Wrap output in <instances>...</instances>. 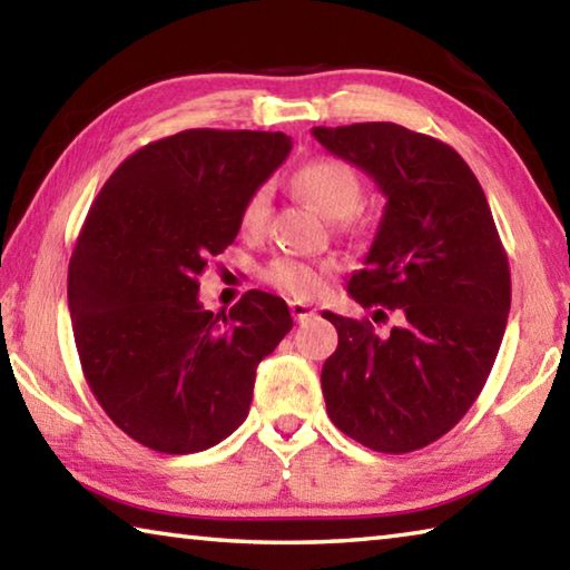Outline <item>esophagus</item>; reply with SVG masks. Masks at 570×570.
I'll return each instance as SVG.
<instances>
[{
  "mask_svg": "<svg viewBox=\"0 0 570 570\" xmlns=\"http://www.w3.org/2000/svg\"><path fill=\"white\" fill-rule=\"evenodd\" d=\"M288 312H292L296 322H304V320H308V316L316 314V308L312 304H304V302H288Z\"/></svg>",
  "mask_w": 570,
  "mask_h": 570,
  "instance_id": "obj_1",
  "label": "esophagus"
}]
</instances>
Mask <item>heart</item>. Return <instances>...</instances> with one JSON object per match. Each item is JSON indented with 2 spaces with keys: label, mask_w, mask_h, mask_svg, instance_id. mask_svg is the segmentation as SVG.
<instances>
[{
  "label": "heart",
  "mask_w": 570,
  "mask_h": 570,
  "mask_svg": "<svg viewBox=\"0 0 570 570\" xmlns=\"http://www.w3.org/2000/svg\"><path fill=\"white\" fill-rule=\"evenodd\" d=\"M294 188L302 196L320 208L324 216L330 218H344L354 214L362 204L364 188L362 178L350 163L340 158H314L304 163L294 176ZM268 216V188H256L246 198L244 208H240V228L248 234L262 230ZM336 272L334 262H320L308 264L298 262V258H274L272 264L264 266V282L272 284L274 288L292 296H314L320 294L326 278Z\"/></svg>",
  "instance_id": "1"
}]
</instances>
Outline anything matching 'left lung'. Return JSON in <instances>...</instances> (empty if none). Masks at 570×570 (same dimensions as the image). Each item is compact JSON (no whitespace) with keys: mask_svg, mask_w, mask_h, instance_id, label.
<instances>
[{"mask_svg":"<svg viewBox=\"0 0 570 570\" xmlns=\"http://www.w3.org/2000/svg\"><path fill=\"white\" fill-rule=\"evenodd\" d=\"M336 158L364 170L387 204L346 292L370 322L324 312L340 346L322 366L326 414L377 452L420 450L465 417L503 342L508 256L475 173L455 150L394 122L314 128Z\"/></svg>","mask_w":570,"mask_h":570,"instance_id":"obj_1","label":"left lung"}]
</instances>
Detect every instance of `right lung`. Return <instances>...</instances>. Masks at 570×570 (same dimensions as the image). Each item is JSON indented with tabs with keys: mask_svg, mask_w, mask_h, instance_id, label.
Listing matches in <instances>:
<instances>
[{
	"mask_svg": "<svg viewBox=\"0 0 570 570\" xmlns=\"http://www.w3.org/2000/svg\"><path fill=\"white\" fill-rule=\"evenodd\" d=\"M288 150L284 132L183 130L135 150L95 198L67 274L75 344L95 400L140 445L188 455L226 440L294 326L258 288L228 314L198 302L208 258Z\"/></svg>",
	"mask_w": 570,
	"mask_h": 570,
	"instance_id": "add662e5",
	"label": "right lung"
}]
</instances>
